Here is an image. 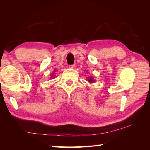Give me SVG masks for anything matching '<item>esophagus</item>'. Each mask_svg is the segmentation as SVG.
Masks as SVG:
<instances>
[{
    "label": "esophagus",
    "mask_w": 150,
    "mask_h": 150,
    "mask_svg": "<svg viewBox=\"0 0 150 150\" xmlns=\"http://www.w3.org/2000/svg\"><path fill=\"white\" fill-rule=\"evenodd\" d=\"M75 66V64H71V65H69V68H74Z\"/></svg>",
    "instance_id": "obj_1"
}]
</instances>
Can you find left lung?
I'll return each mask as SVG.
<instances>
[{"label": "left lung", "mask_w": 150, "mask_h": 150, "mask_svg": "<svg viewBox=\"0 0 150 150\" xmlns=\"http://www.w3.org/2000/svg\"><path fill=\"white\" fill-rule=\"evenodd\" d=\"M88 82H95V81H93V79H92L91 77H89L88 79Z\"/></svg>", "instance_id": "obj_1"}]
</instances>
